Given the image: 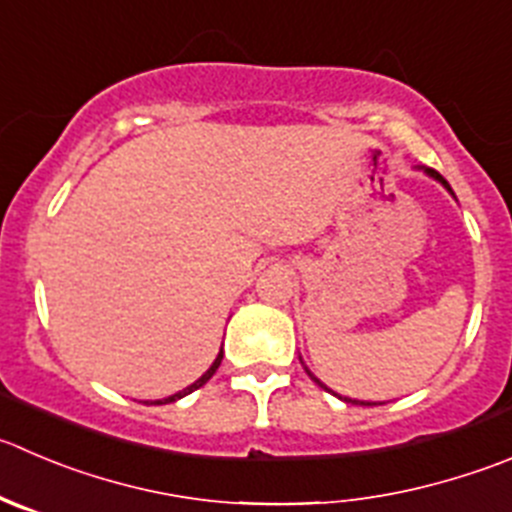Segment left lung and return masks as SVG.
<instances>
[{
  "label": "left lung",
  "mask_w": 512,
  "mask_h": 512,
  "mask_svg": "<svg viewBox=\"0 0 512 512\" xmlns=\"http://www.w3.org/2000/svg\"><path fill=\"white\" fill-rule=\"evenodd\" d=\"M420 170H425V173H427V175H430V178L440 180L442 186H445V188H447V191H450V193H452L450 183H447V180H445V178H442V175H440V173H437V170H432V168H420ZM306 372H309V369H306ZM309 374H311V372H309ZM311 379H314V382H316V384H319V387L329 389V387H326V384H321V382H319V379H316V377H314V374H311ZM329 392H332V389H329ZM339 399H342V397H339ZM344 402H352V405H384V402H362V399H349V397H344Z\"/></svg>",
  "instance_id": "8db88e82"
}]
</instances>
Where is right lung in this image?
<instances>
[{
	"label": "right lung",
	"instance_id": "1",
	"mask_svg": "<svg viewBox=\"0 0 512 512\" xmlns=\"http://www.w3.org/2000/svg\"><path fill=\"white\" fill-rule=\"evenodd\" d=\"M221 359H223V349H221V352H218V357H216V359H213V364H211V367H208V369H206V374H203V377H201V379H196V382H193V384H191V387H186V389H180V392L170 394V397H165V399H155L153 405H168V402H175V399H180V397H186V394L196 392V389H198V387H203V384H206V382H208V379H211V377H213V374H216V369H218V367H221Z\"/></svg>",
	"mask_w": 512,
	"mask_h": 512
}]
</instances>
